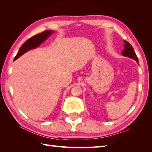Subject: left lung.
<instances>
[{
    "label": "left lung",
    "instance_id": "1",
    "mask_svg": "<svg viewBox=\"0 0 152 152\" xmlns=\"http://www.w3.org/2000/svg\"><path fill=\"white\" fill-rule=\"evenodd\" d=\"M124 42H125V44H124V49L122 50V54L124 56H127L131 59H134V60H136V61L139 64L138 58H137L136 54L132 45L129 42H126V41H124Z\"/></svg>",
    "mask_w": 152,
    "mask_h": 152
}]
</instances>
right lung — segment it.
<instances>
[{
	"instance_id": "obj_1",
	"label": "right lung",
	"mask_w": 152,
	"mask_h": 152,
	"mask_svg": "<svg viewBox=\"0 0 152 152\" xmlns=\"http://www.w3.org/2000/svg\"><path fill=\"white\" fill-rule=\"evenodd\" d=\"M53 32L54 31L52 30L44 31L42 32V33L33 36L32 37L25 41V42L22 44L19 50H18V52L14 60H16V59L20 57L21 55L28 51V50L39 46V45L42 44L44 40H46Z\"/></svg>"
}]
</instances>
